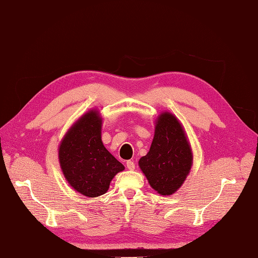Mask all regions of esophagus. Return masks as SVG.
<instances>
[{
	"label": "esophagus",
	"instance_id": "esophagus-1",
	"mask_svg": "<svg viewBox=\"0 0 258 258\" xmlns=\"http://www.w3.org/2000/svg\"><path fill=\"white\" fill-rule=\"evenodd\" d=\"M125 165H127V169L128 170H135V168H136V164H135V162L134 161H131V160H129V161H127V163H125Z\"/></svg>",
	"mask_w": 258,
	"mask_h": 258
}]
</instances>
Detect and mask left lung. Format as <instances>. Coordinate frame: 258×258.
Listing matches in <instances>:
<instances>
[{"label": "left lung", "mask_w": 258, "mask_h": 258, "mask_svg": "<svg viewBox=\"0 0 258 258\" xmlns=\"http://www.w3.org/2000/svg\"><path fill=\"white\" fill-rule=\"evenodd\" d=\"M138 163L149 184L161 196H171L184 183L193 164V152L184 128L172 112L159 114L150 150Z\"/></svg>", "instance_id": "left-lung-1"}]
</instances>
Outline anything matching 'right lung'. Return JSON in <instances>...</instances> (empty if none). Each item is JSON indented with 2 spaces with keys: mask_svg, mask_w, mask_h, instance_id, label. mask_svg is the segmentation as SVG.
Returning a JSON list of instances; mask_svg holds the SVG:
<instances>
[{
  "mask_svg": "<svg viewBox=\"0 0 258 258\" xmlns=\"http://www.w3.org/2000/svg\"><path fill=\"white\" fill-rule=\"evenodd\" d=\"M102 118L97 109L82 114L58 147L61 172L74 190L87 198L105 194L117 173L124 170L101 140Z\"/></svg>",
  "mask_w": 258,
  "mask_h": 258,
  "instance_id": "add662e5",
  "label": "right lung"
}]
</instances>
